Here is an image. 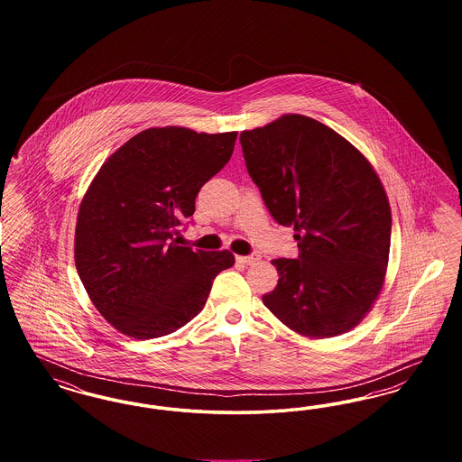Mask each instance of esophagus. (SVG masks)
<instances>
[{
    "mask_svg": "<svg viewBox=\"0 0 462 462\" xmlns=\"http://www.w3.org/2000/svg\"><path fill=\"white\" fill-rule=\"evenodd\" d=\"M260 260V254L258 253H253L249 256H237V262L244 264H254Z\"/></svg>",
    "mask_w": 462,
    "mask_h": 462,
    "instance_id": "esophagus-1",
    "label": "esophagus"
}]
</instances>
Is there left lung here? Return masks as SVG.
<instances>
[{
  "mask_svg": "<svg viewBox=\"0 0 462 462\" xmlns=\"http://www.w3.org/2000/svg\"><path fill=\"white\" fill-rule=\"evenodd\" d=\"M241 145L270 215L294 226L300 249L272 260L279 284L264 307L307 337L348 332L386 275L392 209L379 176L346 138L301 114L242 132Z\"/></svg>",
  "mask_w": 462,
  "mask_h": 462,
  "instance_id": "obj_1",
  "label": "left lung"
}]
</instances>
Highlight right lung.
Returning <instances> with one entry per match:
<instances>
[{
	"instance_id": "add662e5",
	"label": "right lung",
	"mask_w": 462,
	"mask_h": 462,
	"mask_svg": "<svg viewBox=\"0 0 462 462\" xmlns=\"http://www.w3.org/2000/svg\"><path fill=\"white\" fill-rule=\"evenodd\" d=\"M237 132L149 128L102 164L81 200L74 260L91 303L112 328L152 339L190 322L230 251H194L173 236L200 187L230 161Z\"/></svg>"
}]
</instances>
